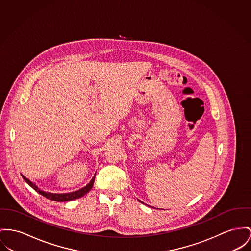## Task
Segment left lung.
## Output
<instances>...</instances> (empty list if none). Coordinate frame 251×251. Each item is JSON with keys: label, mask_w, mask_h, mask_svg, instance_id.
I'll use <instances>...</instances> for the list:
<instances>
[{"label": "left lung", "mask_w": 251, "mask_h": 251, "mask_svg": "<svg viewBox=\"0 0 251 251\" xmlns=\"http://www.w3.org/2000/svg\"><path fill=\"white\" fill-rule=\"evenodd\" d=\"M139 201H140V200H139ZM141 202H143V201H141ZM143 203H144V202H143Z\"/></svg>", "instance_id": "left-lung-1"}]
</instances>
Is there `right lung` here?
<instances>
[{
  "label": "right lung",
  "instance_id": "obj_1",
  "mask_svg": "<svg viewBox=\"0 0 251 251\" xmlns=\"http://www.w3.org/2000/svg\"><path fill=\"white\" fill-rule=\"evenodd\" d=\"M96 175V174H95ZM95 175L94 177L91 179V181L86 184L85 186H84L83 188L77 190V191H73V192H69V193H51V192H46V191H43L41 190L36 184L32 183L31 181H29L27 178H25L24 175H22V177L24 178V180L29 184L34 190H36L39 194L43 195L44 197L50 199V200L56 201H69L75 200V199H79L81 197H83L84 195H85L88 191H90V189L92 188L93 184H94V181H95Z\"/></svg>",
  "mask_w": 251,
  "mask_h": 251
}]
</instances>
